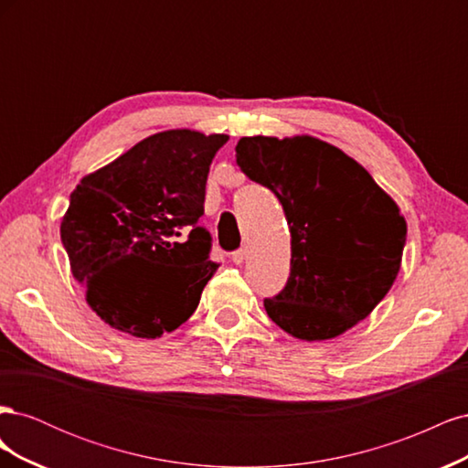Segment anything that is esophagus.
I'll list each match as a JSON object with an SVG mask.
<instances>
[{
    "mask_svg": "<svg viewBox=\"0 0 468 468\" xmlns=\"http://www.w3.org/2000/svg\"><path fill=\"white\" fill-rule=\"evenodd\" d=\"M246 256H248L246 248H239V250L232 251V261H234V263H242V261L246 260Z\"/></svg>",
    "mask_w": 468,
    "mask_h": 468,
    "instance_id": "esophagus-1",
    "label": "esophagus"
}]
</instances>
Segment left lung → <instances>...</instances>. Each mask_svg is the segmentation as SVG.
<instances>
[{
	"label": "left lung",
	"mask_w": 468,
	"mask_h": 468,
	"mask_svg": "<svg viewBox=\"0 0 468 468\" xmlns=\"http://www.w3.org/2000/svg\"><path fill=\"white\" fill-rule=\"evenodd\" d=\"M239 169L271 191L291 230L287 285L263 301L291 335L320 342L349 330L399 275L406 220L365 167L313 136H246Z\"/></svg>",
	"instance_id": "8db88e82"
}]
</instances>
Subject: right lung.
<instances>
[{
    "label": "right lung",
    "instance_id": "obj_1",
    "mask_svg": "<svg viewBox=\"0 0 468 468\" xmlns=\"http://www.w3.org/2000/svg\"><path fill=\"white\" fill-rule=\"evenodd\" d=\"M226 140L158 133L69 195L62 244L90 306L112 328L160 337L195 313L220 265L199 218L212 158Z\"/></svg>",
    "mask_w": 468,
    "mask_h": 468
}]
</instances>
